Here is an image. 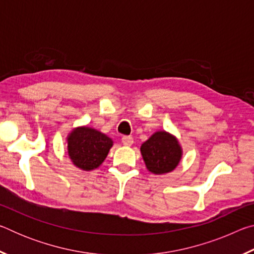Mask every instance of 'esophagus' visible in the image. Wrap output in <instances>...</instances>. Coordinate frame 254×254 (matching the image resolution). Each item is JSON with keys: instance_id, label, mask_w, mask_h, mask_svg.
<instances>
[{"instance_id": "obj_1", "label": "esophagus", "mask_w": 254, "mask_h": 254, "mask_svg": "<svg viewBox=\"0 0 254 254\" xmlns=\"http://www.w3.org/2000/svg\"><path fill=\"white\" fill-rule=\"evenodd\" d=\"M122 143L124 145H127V147H130V145L133 144V137L132 136H128V135H126L122 137Z\"/></svg>"}]
</instances>
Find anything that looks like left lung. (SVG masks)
Here are the masks:
<instances>
[{"instance_id": "obj_1", "label": "left lung", "mask_w": 254, "mask_h": 254, "mask_svg": "<svg viewBox=\"0 0 254 254\" xmlns=\"http://www.w3.org/2000/svg\"><path fill=\"white\" fill-rule=\"evenodd\" d=\"M145 167L153 175L174 171L183 158V148L176 135L160 130L154 132L140 148Z\"/></svg>"}]
</instances>
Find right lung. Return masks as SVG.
Returning <instances> with one entry per match:
<instances>
[{
  "label": "right lung",
  "instance_id": "1",
  "mask_svg": "<svg viewBox=\"0 0 254 254\" xmlns=\"http://www.w3.org/2000/svg\"><path fill=\"white\" fill-rule=\"evenodd\" d=\"M67 153L72 165L83 171L97 169L105 160L113 140L96 128L81 126L74 127L66 137Z\"/></svg>",
  "mask_w": 254,
  "mask_h": 254
}]
</instances>
